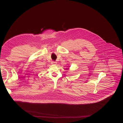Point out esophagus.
Listing matches in <instances>:
<instances>
[{
    "label": "esophagus",
    "instance_id": "34e87169",
    "mask_svg": "<svg viewBox=\"0 0 123 123\" xmlns=\"http://www.w3.org/2000/svg\"><path fill=\"white\" fill-rule=\"evenodd\" d=\"M57 64V62H55V61H52V64L55 65V64Z\"/></svg>",
    "mask_w": 123,
    "mask_h": 123
}]
</instances>
